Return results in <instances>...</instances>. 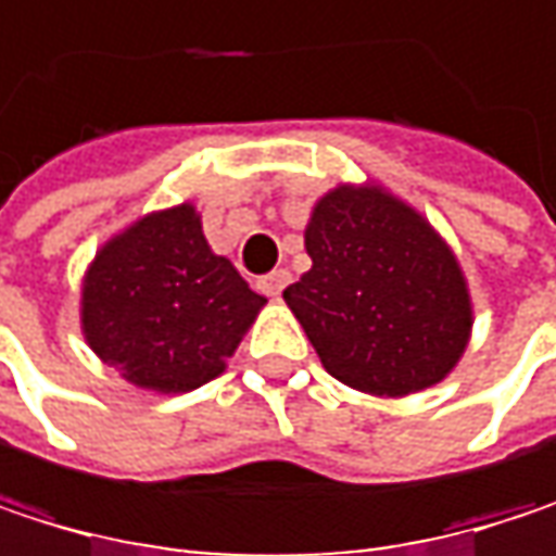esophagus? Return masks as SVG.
Listing matches in <instances>:
<instances>
[{"instance_id":"34e87169","label":"esophagus","mask_w":556,"mask_h":556,"mask_svg":"<svg viewBox=\"0 0 556 556\" xmlns=\"http://www.w3.org/2000/svg\"><path fill=\"white\" fill-rule=\"evenodd\" d=\"M286 282H289V274H286V270H274V274L257 279V289H261L264 295H279V292L286 289Z\"/></svg>"}]
</instances>
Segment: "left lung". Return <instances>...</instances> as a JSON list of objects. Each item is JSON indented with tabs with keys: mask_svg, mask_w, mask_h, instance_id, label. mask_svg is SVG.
<instances>
[{
	"mask_svg": "<svg viewBox=\"0 0 556 556\" xmlns=\"http://www.w3.org/2000/svg\"><path fill=\"white\" fill-rule=\"evenodd\" d=\"M312 270L282 299L325 370L361 392L441 383L470 338V292L451 248L377 186H338L305 228Z\"/></svg>",
	"mask_w": 556,
	"mask_h": 556,
	"instance_id": "obj_1",
	"label": "left lung"
}]
</instances>
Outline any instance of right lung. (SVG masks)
I'll use <instances>...</instances> for the list:
<instances>
[{
    "label": "right lung",
    "instance_id": "obj_1",
    "mask_svg": "<svg viewBox=\"0 0 556 556\" xmlns=\"http://www.w3.org/2000/svg\"><path fill=\"white\" fill-rule=\"evenodd\" d=\"M267 299L212 254L192 205L112 238L83 279V334L128 383L189 392L215 380Z\"/></svg>",
    "mask_w": 556,
    "mask_h": 556
}]
</instances>
